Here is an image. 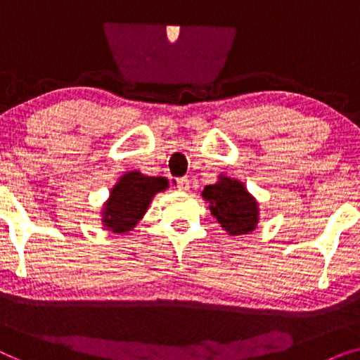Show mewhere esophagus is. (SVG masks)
<instances>
[{"mask_svg": "<svg viewBox=\"0 0 360 360\" xmlns=\"http://www.w3.org/2000/svg\"><path fill=\"white\" fill-rule=\"evenodd\" d=\"M176 188L180 191H186L190 188V180L186 179V176H180V179H176Z\"/></svg>", "mask_w": 360, "mask_h": 360, "instance_id": "esophagus-1", "label": "esophagus"}]
</instances>
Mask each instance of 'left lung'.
<instances>
[{"mask_svg": "<svg viewBox=\"0 0 360 360\" xmlns=\"http://www.w3.org/2000/svg\"><path fill=\"white\" fill-rule=\"evenodd\" d=\"M201 196L210 201L211 214L231 236L248 234L257 226V201L240 181L221 176L218 184L206 185Z\"/></svg>", "mask_w": 360, "mask_h": 360, "instance_id": "8db88e82", "label": "left lung"}]
</instances>
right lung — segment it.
<instances>
[{"instance_id":"right-lung-1","label":"right lung","mask_w":360,"mask_h":360,"mask_svg":"<svg viewBox=\"0 0 360 360\" xmlns=\"http://www.w3.org/2000/svg\"><path fill=\"white\" fill-rule=\"evenodd\" d=\"M167 185L169 181L164 176H147L139 172H127L111 190L103 213V223L112 233L131 231L149 208L152 196L165 190Z\"/></svg>"}]
</instances>
